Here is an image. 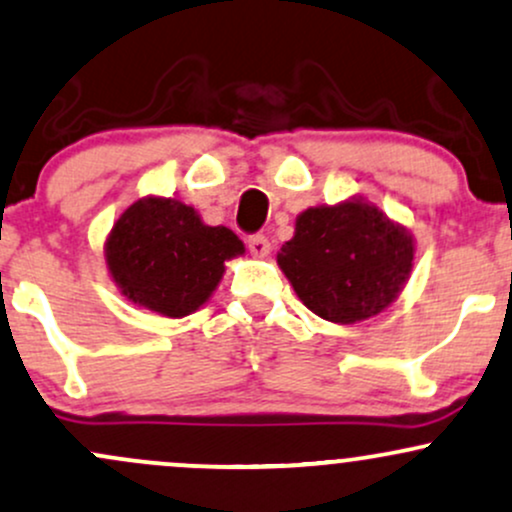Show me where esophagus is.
<instances>
[{
	"instance_id": "1",
	"label": "esophagus",
	"mask_w": 512,
	"mask_h": 512,
	"mask_svg": "<svg viewBox=\"0 0 512 512\" xmlns=\"http://www.w3.org/2000/svg\"><path fill=\"white\" fill-rule=\"evenodd\" d=\"M247 247H250V252L255 257H267L269 255V240L260 233L250 235V238H247Z\"/></svg>"
}]
</instances>
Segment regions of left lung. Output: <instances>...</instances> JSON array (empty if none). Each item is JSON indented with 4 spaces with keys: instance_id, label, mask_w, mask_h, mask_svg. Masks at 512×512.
Instances as JSON below:
<instances>
[{
    "instance_id": "8db88e82",
    "label": "left lung",
    "mask_w": 512,
    "mask_h": 512,
    "mask_svg": "<svg viewBox=\"0 0 512 512\" xmlns=\"http://www.w3.org/2000/svg\"><path fill=\"white\" fill-rule=\"evenodd\" d=\"M415 243L401 223L364 199L306 209L277 252L308 311L350 325L389 308L408 282Z\"/></svg>"
}]
</instances>
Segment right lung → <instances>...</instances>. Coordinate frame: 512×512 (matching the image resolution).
<instances>
[{"label": "right lung", "mask_w": 512, "mask_h": 512, "mask_svg": "<svg viewBox=\"0 0 512 512\" xmlns=\"http://www.w3.org/2000/svg\"><path fill=\"white\" fill-rule=\"evenodd\" d=\"M245 245L226 226H206L192 206L145 196L121 213L104 245L111 279L128 301L167 318L199 311L226 262Z\"/></svg>", "instance_id": "1"}]
</instances>
